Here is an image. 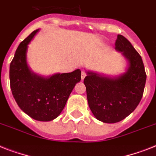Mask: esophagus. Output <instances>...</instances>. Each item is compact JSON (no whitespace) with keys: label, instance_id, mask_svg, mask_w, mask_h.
Masks as SVG:
<instances>
[{"label":"esophagus","instance_id":"1","mask_svg":"<svg viewBox=\"0 0 156 156\" xmlns=\"http://www.w3.org/2000/svg\"><path fill=\"white\" fill-rule=\"evenodd\" d=\"M86 76V73L84 72V71H82V73H81V80H83L84 78H85Z\"/></svg>","mask_w":156,"mask_h":156}]
</instances>
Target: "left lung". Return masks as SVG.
Returning a JSON list of instances; mask_svg holds the SVG:
<instances>
[{
  "instance_id": "1",
  "label": "left lung",
  "mask_w": 156,
  "mask_h": 156,
  "mask_svg": "<svg viewBox=\"0 0 156 156\" xmlns=\"http://www.w3.org/2000/svg\"><path fill=\"white\" fill-rule=\"evenodd\" d=\"M115 48L122 52L127 61L124 73L109 76L87 71L83 80L92 114L107 123L121 121L136 108L142 99L147 79L142 58L122 35L117 36Z\"/></svg>"
}]
</instances>
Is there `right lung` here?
<instances>
[{
	"instance_id": "1",
	"label": "right lung",
	"mask_w": 156,
	"mask_h": 156,
	"mask_svg": "<svg viewBox=\"0 0 156 156\" xmlns=\"http://www.w3.org/2000/svg\"><path fill=\"white\" fill-rule=\"evenodd\" d=\"M39 29L19 44L10 64L12 93L20 108L38 121H51L64 109L73 88L81 80L80 69L43 76L33 73L27 63L29 44Z\"/></svg>"
}]
</instances>
